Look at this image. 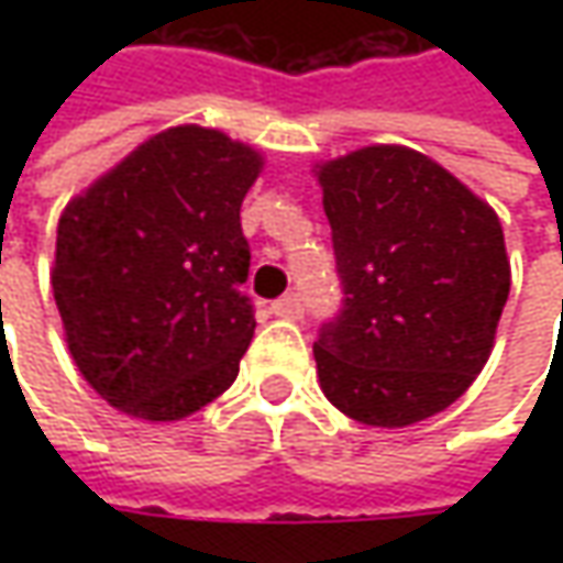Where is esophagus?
Segmentation results:
<instances>
[{"label": "esophagus", "mask_w": 563, "mask_h": 563, "mask_svg": "<svg viewBox=\"0 0 563 563\" xmlns=\"http://www.w3.org/2000/svg\"><path fill=\"white\" fill-rule=\"evenodd\" d=\"M272 313L282 316V319H297V316L303 313V300H300V294L291 291V294H285V297H278V300L272 303Z\"/></svg>", "instance_id": "34e87169"}]
</instances>
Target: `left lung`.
I'll use <instances>...</instances> for the list:
<instances>
[{
    "instance_id": "obj_1",
    "label": "left lung",
    "mask_w": 563,
    "mask_h": 563,
    "mask_svg": "<svg viewBox=\"0 0 563 563\" xmlns=\"http://www.w3.org/2000/svg\"><path fill=\"white\" fill-rule=\"evenodd\" d=\"M341 310L313 341L325 398L398 429L464 395L492 354L510 263L495 209L407 146L319 168Z\"/></svg>"
}]
</instances>
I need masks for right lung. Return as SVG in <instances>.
I'll list each match as a JSON object with an SVG mask.
<instances>
[{
    "mask_svg": "<svg viewBox=\"0 0 563 563\" xmlns=\"http://www.w3.org/2000/svg\"><path fill=\"white\" fill-rule=\"evenodd\" d=\"M263 159L185 124L58 219L53 294L77 369L137 420H181L238 378L256 319L241 203Z\"/></svg>",
    "mask_w": 563,
    "mask_h": 563,
    "instance_id": "add662e5",
    "label": "right lung"
}]
</instances>
